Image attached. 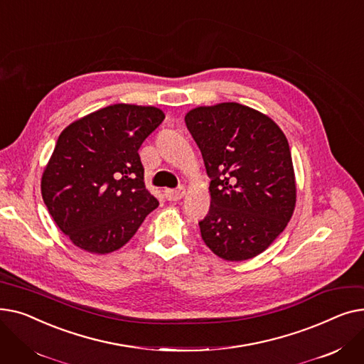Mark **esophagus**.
<instances>
[{
    "instance_id": "obj_1",
    "label": "esophagus",
    "mask_w": 364,
    "mask_h": 364,
    "mask_svg": "<svg viewBox=\"0 0 364 364\" xmlns=\"http://www.w3.org/2000/svg\"><path fill=\"white\" fill-rule=\"evenodd\" d=\"M184 195H186V188H184L183 186H180V187H177V188H168V190H165V196H166V199L171 200V202L180 200Z\"/></svg>"
}]
</instances>
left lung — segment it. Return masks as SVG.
<instances>
[{
	"label": "left lung",
	"instance_id": "left-lung-1",
	"mask_svg": "<svg viewBox=\"0 0 364 364\" xmlns=\"http://www.w3.org/2000/svg\"><path fill=\"white\" fill-rule=\"evenodd\" d=\"M186 125L211 178V206L199 221L202 240L227 261L257 257L294 214L288 140L269 117L239 103L196 107L186 114Z\"/></svg>",
	"mask_w": 364,
	"mask_h": 364
}]
</instances>
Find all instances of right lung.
I'll use <instances>...</instances> for the list:
<instances>
[{
	"label": "right lung",
	"mask_w": 364,
	"mask_h": 364,
	"mask_svg": "<svg viewBox=\"0 0 364 364\" xmlns=\"http://www.w3.org/2000/svg\"><path fill=\"white\" fill-rule=\"evenodd\" d=\"M164 118L151 106L112 105L59 136L41 193L55 224L81 250H119L158 208L144 186L139 149Z\"/></svg>",
	"instance_id": "1"
}]
</instances>
